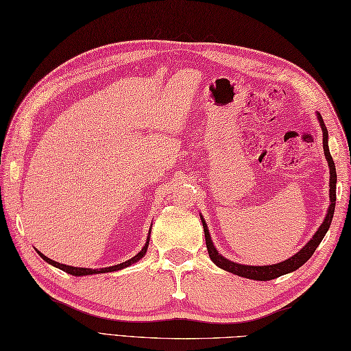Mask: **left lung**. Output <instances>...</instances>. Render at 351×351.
Here are the masks:
<instances>
[{"instance_id":"obj_1","label":"left lung","mask_w":351,"mask_h":351,"mask_svg":"<svg viewBox=\"0 0 351 351\" xmlns=\"http://www.w3.org/2000/svg\"><path fill=\"white\" fill-rule=\"evenodd\" d=\"M317 119L320 122V127H322V132H323V149H324V157L328 160V165H329V173H330V179H329V200H330V205L328 209V214L324 217V221L322 223V226L319 227V230L314 233V236L311 238L306 245L298 251L295 256H291L290 258L284 260L281 263H276V265H267V266H248V265H239V263H234L232 260L223 257L219 252L217 251V248L214 247V242L210 239V234L208 230V226L206 221L202 218V224H203V232H205V241H206V248L209 252V257L213 262L218 266L224 269L227 272H232L234 275H239L243 276V278H250V280H256V281H269V280H274V278H278L281 275H286L290 274L293 271H296L300 266H302L305 262H308L309 257L314 254L315 248L320 245V242L323 241L324 234L328 233L330 223H332V218H333V213H335V202H337V169H335V162L332 160V156L329 152V145H328V128H326L323 118L320 113H317Z\"/></svg>"}]
</instances>
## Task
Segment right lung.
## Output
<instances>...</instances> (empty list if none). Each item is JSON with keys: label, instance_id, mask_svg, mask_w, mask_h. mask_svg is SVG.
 Instances as JSON below:
<instances>
[{"label": "right lung", "instance_id": "add662e5", "mask_svg": "<svg viewBox=\"0 0 351 351\" xmlns=\"http://www.w3.org/2000/svg\"><path fill=\"white\" fill-rule=\"evenodd\" d=\"M149 233H151V229H149ZM149 233H148V239H146V243L145 247L137 252V254L134 257H132L130 260H127V262L124 263H119V265H115V266H110V267H101V269H89V267H75V266H69V265H62V263H58V262H53V260L47 258L45 254H42V252H38V256L42 257L45 262H47L49 265H52L55 267L61 269V271L67 272L70 275H75V276H84V275H93V274H104V272H115V271H119V269H124V267H128L130 265H133L136 262H138L145 254H146V250H148V245H149Z\"/></svg>", "mask_w": 351, "mask_h": 351}]
</instances>
